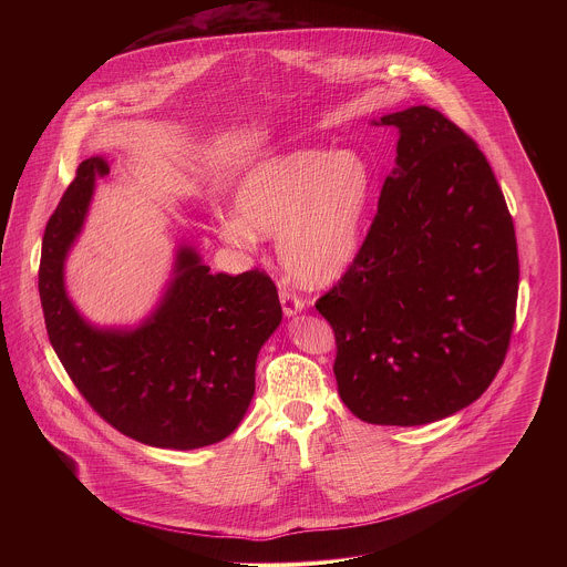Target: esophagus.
<instances>
[{"mask_svg": "<svg viewBox=\"0 0 567 567\" xmlns=\"http://www.w3.org/2000/svg\"><path fill=\"white\" fill-rule=\"evenodd\" d=\"M280 303H282V310H285L287 317L303 310V299L297 296L296 291H291L289 287H285V285L280 287Z\"/></svg>", "mask_w": 567, "mask_h": 567, "instance_id": "34e87169", "label": "esophagus"}]
</instances>
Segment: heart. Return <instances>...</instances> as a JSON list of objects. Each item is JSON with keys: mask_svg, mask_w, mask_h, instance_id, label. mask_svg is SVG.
<instances>
[{"mask_svg": "<svg viewBox=\"0 0 567 567\" xmlns=\"http://www.w3.org/2000/svg\"><path fill=\"white\" fill-rule=\"evenodd\" d=\"M372 197V172L352 151L299 148L257 163L236 189L238 215L218 231L227 243L252 246L257 233L278 231V250L303 282H327L349 268Z\"/></svg>", "mask_w": 567, "mask_h": 567, "instance_id": "heart-1", "label": "heart"}]
</instances>
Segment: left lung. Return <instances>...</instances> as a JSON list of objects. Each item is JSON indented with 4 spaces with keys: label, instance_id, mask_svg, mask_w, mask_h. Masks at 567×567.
Wrapping results in <instances>:
<instances>
[{
    "label": "left lung",
    "instance_id": "1",
    "mask_svg": "<svg viewBox=\"0 0 567 567\" xmlns=\"http://www.w3.org/2000/svg\"><path fill=\"white\" fill-rule=\"evenodd\" d=\"M386 176L349 270L317 299L336 336L333 374L352 414L425 425L476 402L511 347L513 216L478 144L430 106L386 114Z\"/></svg>",
    "mask_w": 567,
    "mask_h": 567
}]
</instances>
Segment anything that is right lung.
<instances>
[{
    "label": "right lung",
    "mask_w": 567,
    "mask_h": 567,
    "mask_svg": "<svg viewBox=\"0 0 567 567\" xmlns=\"http://www.w3.org/2000/svg\"><path fill=\"white\" fill-rule=\"evenodd\" d=\"M109 163L76 169L47 223L38 289L49 340L68 377L116 432L159 449H199L227 437L255 393L259 349L280 324L276 285L264 270L213 274L181 248L162 308L140 329L97 331L63 289V259L81 231L93 183Z\"/></svg>",
    "instance_id": "right-lung-1"
}]
</instances>
